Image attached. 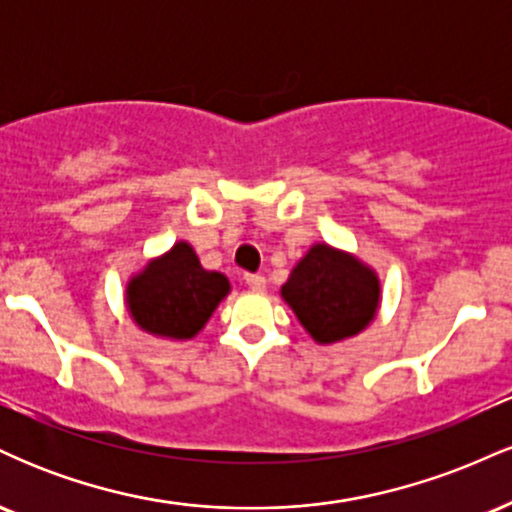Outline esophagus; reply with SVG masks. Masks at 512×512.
<instances>
[{"label": "esophagus", "instance_id": "34e87169", "mask_svg": "<svg viewBox=\"0 0 512 512\" xmlns=\"http://www.w3.org/2000/svg\"><path fill=\"white\" fill-rule=\"evenodd\" d=\"M245 284H248L252 291H264V289H267V279H264L262 274H245Z\"/></svg>", "mask_w": 512, "mask_h": 512}]
</instances>
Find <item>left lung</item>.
Segmentation results:
<instances>
[{"label":"left lung","instance_id":"1","mask_svg":"<svg viewBox=\"0 0 512 512\" xmlns=\"http://www.w3.org/2000/svg\"><path fill=\"white\" fill-rule=\"evenodd\" d=\"M281 298L315 342L334 344L373 322L380 305V279L349 252L317 243L293 267L281 286Z\"/></svg>","mask_w":512,"mask_h":512}]
</instances>
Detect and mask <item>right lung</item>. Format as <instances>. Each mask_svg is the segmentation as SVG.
Wrapping results in <instances>:
<instances>
[{
  "label": "right lung",
  "instance_id": "obj_1",
  "mask_svg": "<svg viewBox=\"0 0 512 512\" xmlns=\"http://www.w3.org/2000/svg\"><path fill=\"white\" fill-rule=\"evenodd\" d=\"M228 291L226 276L204 269L192 245L180 240L129 279L127 310L144 332L182 342L207 325Z\"/></svg>",
  "mask_w": 512,
  "mask_h": 512
}]
</instances>
